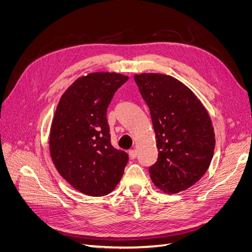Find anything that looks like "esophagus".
I'll list each match as a JSON object with an SVG mask.
<instances>
[{"label":"esophagus","instance_id":"esophagus-1","mask_svg":"<svg viewBox=\"0 0 252 252\" xmlns=\"http://www.w3.org/2000/svg\"><path fill=\"white\" fill-rule=\"evenodd\" d=\"M128 154H129V157H130V159H135V158H136V156H137V152H136V150H130L129 152H128Z\"/></svg>","mask_w":252,"mask_h":252}]
</instances>
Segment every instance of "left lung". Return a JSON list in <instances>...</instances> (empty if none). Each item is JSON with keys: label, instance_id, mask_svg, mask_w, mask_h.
I'll return each instance as SVG.
<instances>
[{"label": "left lung", "instance_id": "1", "mask_svg": "<svg viewBox=\"0 0 252 252\" xmlns=\"http://www.w3.org/2000/svg\"><path fill=\"white\" fill-rule=\"evenodd\" d=\"M156 135L158 159L149 167L153 183L164 193H178L208 170L215 134L205 106L175 77L161 73L135 74Z\"/></svg>", "mask_w": 252, "mask_h": 252}]
</instances>
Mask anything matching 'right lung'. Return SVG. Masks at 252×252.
<instances>
[{
	"label": "right lung",
	"instance_id": "add662e5",
	"mask_svg": "<svg viewBox=\"0 0 252 252\" xmlns=\"http://www.w3.org/2000/svg\"><path fill=\"white\" fill-rule=\"evenodd\" d=\"M128 76L94 72L77 78L60 99L50 127L53 162L79 192L103 196L116 188L128 155L110 144L107 107Z\"/></svg>",
	"mask_w": 252,
	"mask_h": 252
}]
</instances>
